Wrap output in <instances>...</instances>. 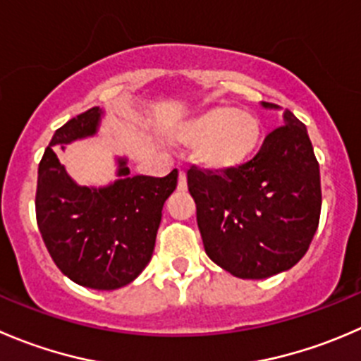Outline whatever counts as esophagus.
Returning a JSON list of instances; mask_svg holds the SVG:
<instances>
[{"label":"esophagus","instance_id":"34e87169","mask_svg":"<svg viewBox=\"0 0 361 361\" xmlns=\"http://www.w3.org/2000/svg\"><path fill=\"white\" fill-rule=\"evenodd\" d=\"M178 188H180V190H185V188H187V173H185V171H180V176H178Z\"/></svg>","mask_w":361,"mask_h":361}]
</instances>
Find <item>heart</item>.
<instances>
[{
	"label": "heart",
	"instance_id": "obj_1",
	"mask_svg": "<svg viewBox=\"0 0 361 361\" xmlns=\"http://www.w3.org/2000/svg\"><path fill=\"white\" fill-rule=\"evenodd\" d=\"M261 137L257 116L231 106L208 109L176 132L178 141L195 145L194 159L212 171H233L247 164Z\"/></svg>",
	"mask_w": 361,
	"mask_h": 361
}]
</instances>
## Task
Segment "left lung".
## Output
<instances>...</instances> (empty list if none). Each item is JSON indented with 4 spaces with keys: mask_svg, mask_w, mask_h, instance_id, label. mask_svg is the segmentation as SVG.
<instances>
[{
    "mask_svg": "<svg viewBox=\"0 0 361 361\" xmlns=\"http://www.w3.org/2000/svg\"><path fill=\"white\" fill-rule=\"evenodd\" d=\"M284 118L238 169L192 164L187 171L206 254L234 277L254 281L293 268L319 226V162L305 125L289 111Z\"/></svg>",
    "mask_w": 361,
    "mask_h": 361,
    "instance_id": "left-lung-1",
    "label": "left lung"
}]
</instances>
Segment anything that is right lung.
<instances>
[{
	"label": "right lung",
	"mask_w": 361,
	"mask_h": 361,
	"mask_svg": "<svg viewBox=\"0 0 361 361\" xmlns=\"http://www.w3.org/2000/svg\"><path fill=\"white\" fill-rule=\"evenodd\" d=\"M99 107L72 118L56 130L38 166L35 212L54 264L84 288L111 291L130 284L149 262L162 208L178 185L167 176H128L120 160L111 187H79L59 164L52 146L68 145L97 132Z\"/></svg>",
	"instance_id": "add662e5"
}]
</instances>
